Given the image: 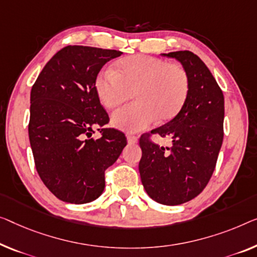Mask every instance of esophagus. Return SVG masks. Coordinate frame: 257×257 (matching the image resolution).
Listing matches in <instances>:
<instances>
[{
    "mask_svg": "<svg viewBox=\"0 0 257 257\" xmlns=\"http://www.w3.org/2000/svg\"><path fill=\"white\" fill-rule=\"evenodd\" d=\"M127 141L129 144H135L137 143V137L134 135H127Z\"/></svg>",
    "mask_w": 257,
    "mask_h": 257,
    "instance_id": "obj_1",
    "label": "esophagus"
}]
</instances>
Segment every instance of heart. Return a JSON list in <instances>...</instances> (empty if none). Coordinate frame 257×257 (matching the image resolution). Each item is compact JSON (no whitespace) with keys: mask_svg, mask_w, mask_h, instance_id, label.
<instances>
[{"mask_svg":"<svg viewBox=\"0 0 257 257\" xmlns=\"http://www.w3.org/2000/svg\"><path fill=\"white\" fill-rule=\"evenodd\" d=\"M99 101L113 109L134 93L135 102L113 113L112 124L124 132H140L153 121L166 122L185 106L190 79L185 68L150 55L120 61L116 70L104 69L94 79Z\"/></svg>","mask_w":257,"mask_h":257,"instance_id":"heart-1","label":"heart"}]
</instances>
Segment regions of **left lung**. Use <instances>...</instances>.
<instances>
[{
	"instance_id": "1",
	"label": "left lung",
	"mask_w": 257,
	"mask_h": 257,
	"mask_svg": "<svg viewBox=\"0 0 257 257\" xmlns=\"http://www.w3.org/2000/svg\"><path fill=\"white\" fill-rule=\"evenodd\" d=\"M178 60L189 75L190 89L182 109L151 133L170 137V147L140 139L141 180L149 196L160 204L193 200L208 185L224 137V95L204 62L189 51L163 54Z\"/></svg>"
}]
</instances>
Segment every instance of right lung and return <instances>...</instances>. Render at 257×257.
Returning a JSON list of instances; mask_svg holds the SVG:
<instances>
[{"instance_id":"1","label":"right lung","mask_w":257,"mask_h":257,"mask_svg":"<svg viewBox=\"0 0 257 257\" xmlns=\"http://www.w3.org/2000/svg\"><path fill=\"white\" fill-rule=\"evenodd\" d=\"M122 52L67 46L44 67L31 90L29 137L38 174L59 200L84 204L105 188V171L127 145L124 134L104 128L109 117L94 79ZM98 127L102 137H91Z\"/></svg>"}]
</instances>
